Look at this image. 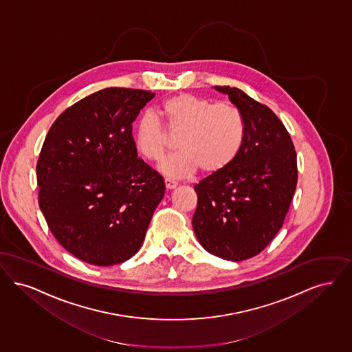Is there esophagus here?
Wrapping results in <instances>:
<instances>
[{
	"label": "esophagus",
	"instance_id": "34e87169",
	"mask_svg": "<svg viewBox=\"0 0 352 352\" xmlns=\"http://www.w3.org/2000/svg\"><path fill=\"white\" fill-rule=\"evenodd\" d=\"M164 184H166V188L170 190V189H175L177 186V183L175 180H170V179H164Z\"/></svg>",
	"mask_w": 352,
	"mask_h": 352
}]
</instances>
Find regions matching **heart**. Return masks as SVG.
<instances>
[{
  "label": "heart",
  "instance_id": "1",
  "mask_svg": "<svg viewBox=\"0 0 352 352\" xmlns=\"http://www.w3.org/2000/svg\"><path fill=\"white\" fill-rule=\"evenodd\" d=\"M157 114L170 134H180V150L166 157L159 169L169 177H186L197 169L214 175L235 160L245 139L241 111L226 102L214 104L189 93L166 98ZM153 113L140 116L134 130V146L146 160L162 159L168 147V133Z\"/></svg>",
  "mask_w": 352,
  "mask_h": 352
}]
</instances>
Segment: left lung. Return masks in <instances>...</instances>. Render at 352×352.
<instances>
[{"instance_id":"obj_1","label":"left lung","mask_w":352,"mask_h":352,"mask_svg":"<svg viewBox=\"0 0 352 352\" xmlns=\"http://www.w3.org/2000/svg\"><path fill=\"white\" fill-rule=\"evenodd\" d=\"M214 89L228 94L241 111L245 139L228 168L195 186L192 225L208 252L241 261L258 255L281 229L297 185V156L285 126L270 107L238 88Z\"/></svg>"}]
</instances>
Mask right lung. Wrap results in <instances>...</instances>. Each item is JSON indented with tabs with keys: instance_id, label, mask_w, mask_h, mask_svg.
Instances as JSON below:
<instances>
[{
	"instance_id": "add662e5",
	"label": "right lung",
	"mask_w": 352,
	"mask_h": 352,
	"mask_svg": "<svg viewBox=\"0 0 352 352\" xmlns=\"http://www.w3.org/2000/svg\"><path fill=\"white\" fill-rule=\"evenodd\" d=\"M155 93L107 88L68 107L36 164L39 206L68 252L93 265L135 255L164 197L163 177L138 157L133 122Z\"/></svg>"
}]
</instances>
